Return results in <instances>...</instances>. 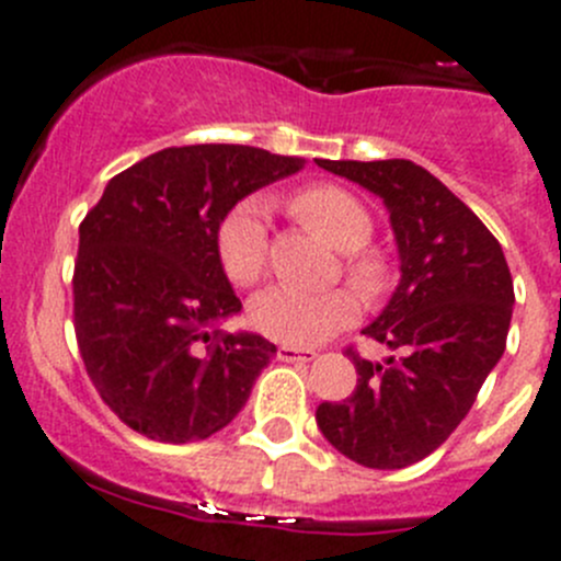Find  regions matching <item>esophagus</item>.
<instances>
[{"instance_id": "esophagus-1", "label": "esophagus", "mask_w": 561, "mask_h": 561, "mask_svg": "<svg viewBox=\"0 0 561 561\" xmlns=\"http://www.w3.org/2000/svg\"><path fill=\"white\" fill-rule=\"evenodd\" d=\"M276 357L282 363H310V359H316V352L312 348H296V345H279Z\"/></svg>"}]
</instances>
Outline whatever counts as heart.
Listing matches in <instances>:
<instances>
[{"mask_svg": "<svg viewBox=\"0 0 561 561\" xmlns=\"http://www.w3.org/2000/svg\"><path fill=\"white\" fill-rule=\"evenodd\" d=\"M290 207L312 232L343 251V268L354 290L379 298L387 287V265L368 251L374 218L357 196L337 185H307L290 198ZM218 260L234 285H254L268 265V224L260 202L229 209L216 234ZM251 327L285 345H312L352 327L357 298L348 290L301 293L293 287H268L249 307Z\"/></svg>", "mask_w": 561, "mask_h": 561, "instance_id": "1", "label": "heart"}]
</instances>
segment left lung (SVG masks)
<instances>
[{"label":"left lung","instance_id":"1","mask_svg":"<svg viewBox=\"0 0 561 561\" xmlns=\"http://www.w3.org/2000/svg\"><path fill=\"white\" fill-rule=\"evenodd\" d=\"M376 193L399 243L401 282L363 332L401 357L357 368L352 399L323 401L318 428L343 457L376 470L421 462L462 423L506 348L512 274L493 232L412 160H316Z\"/></svg>","mask_w":561,"mask_h":561}]
</instances>
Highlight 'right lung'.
Instances as JSON below:
<instances>
[{
	"mask_svg": "<svg viewBox=\"0 0 561 561\" xmlns=\"http://www.w3.org/2000/svg\"><path fill=\"white\" fill-rule=\"evenodd\" d=\"M301 165L254 146H171L113 176L80 224L77 343L93 387L129 428L191 443L243 410L276 345L218 329L240 298L216 234L240 198Z\"/></svg>",
	"mask_w": 561,
	"mask_h": 561,
	"instance_id": "right-lung-1",
	"label": "right lung"
}]
</instances>
